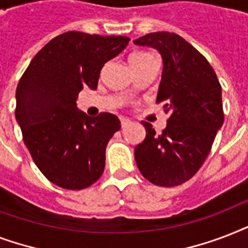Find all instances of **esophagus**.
Segmentation results:
<instances>
[{"label": "esophagus", "instance_id": "34e87169", "mask_svg": "<svg viewBox=\"0 0 248 248\" xmlns=\"http://www.w3.org/2000/svg\"><path fill=\"white\" fill-rule=\"evenodd\" d=\"M120 120H121V126H122V127H126V126H127V124H130V120H127V118H124V117H121Z\"/></svg>", "mask_w": 248, "mask_h": 248}]
</instances>
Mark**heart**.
Instances as JSON below:
<instances>
[{
    "label": "heart",
    "mask_w": 248,
    "mask_h": 248,
    "mask_svg": "<svg viewBox=\"0 0 248 248\" xmlns=\"http://www.w3.org/2000/svg\"><path fill=\"white\" fill-rule=\"evenodd\" d=\"M149 56H152L151 54H148V52H134V54H131L130 55V58H128V62H130V64H135V63H139V62H141V60L147 59V58H149Z\"/></svg>",
    "instance_id": "heart-1"
}]
</instances>
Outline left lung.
Returning <instances> with one entry per match:
<instances>
[{"label":"left lung","mask_w":248,"mask_h":248,"mask_svg":"<svg viewBox=\"0 0 248 248\" xmlns=\"http://www.w3.org/2000/svg\"><path fill=\"white\" fill-rule=\"evenodd\" d=\"M134 44L155 48L162 58L155 103L170 114L159 135L141 122L147 135L134 151L136 165L153 184L180 185L203 165L223 126L221 86L206 58L175 33H149Z\"/></svg>","instance_id":"1"}]
</instances>
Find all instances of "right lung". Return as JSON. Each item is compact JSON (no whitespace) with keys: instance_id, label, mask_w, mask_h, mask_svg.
<instances>
[{"instance_id":"obj_1","label":"right lung","mask_w":248,"mask_h":248,"mask_svg":"<svg viewBox=\"0 0 248 248\" xmlns=\"http://www.w3.org/2000/svg\"><path fill=\"white\" fill-rule=\"evenodd\" d=\"M130 38L67 32L37 52L16 87L15 118L40 171L55 185L79 190L101 176L118 117H90L77 107L83 87L96 90L101 68Z\"/></svg>"}]
</instances>
